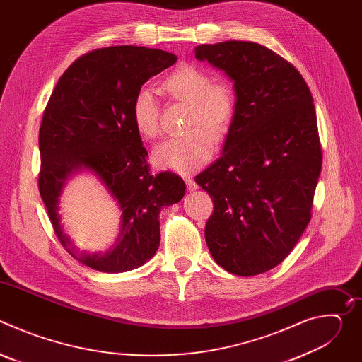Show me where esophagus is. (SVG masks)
Returning <instances> with one entry per match:
<instances>
[{
    "label": "esophagus",
    "instance_id": "esophagus-1",
    "mask_svg": "<svg viewBox=\"0 0 362 362\" xmlns=\"http://www.w3.org/2000/svg\"><path fill=\"white\" fill-rule=\"evenodd\" d=\"M185 182H186V186H187V189H189L190 192H193V190L197 189V185H196V182L193 180V177L186 176V177H185Z\"/></svg>",
    "mask_w": 362,
    "mask_h": 362
}]
</instances>
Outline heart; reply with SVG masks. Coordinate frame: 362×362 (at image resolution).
Wrapping results in <instances>:
<instances>
[{
    "label": "heart",
    "mask_w": 362,
    "mask_h": 362,
    "mask_svg": "<svg viewBox=\"0 0 362 362\" xmlns=\"http://www.w3.org/2000/svg\"><path fill=\"white\" fill-rule=\"evenodd\" d=\"M166 95L189 106L185 136L168 139L153 153L159 168L179 173H192L208 162L214 151V140H223L236 116V94L230 84L214 83L212 76L194 64H182L162 83ZM160 106L151 90L136 91L130 117L137 134L146 140L159 136Z\"/></svg>",
    "instance_id": "heart-1"
}]
</instances>
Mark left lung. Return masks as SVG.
Masks as SVG:
<instances>
[{"label": "left lung", "instance_id": "left-lung-1", "mask_svg": "<svg viewBox=\"0 0 362 362\" xmlns=\"http://www.w3.org/2000/svg\"><path fill=\"white\" fill-rule=\"evenodd\" d=\"M194 57L233 80L238 103L222 156L194 177L214 200L206 243L225 271L264 274L291 253L313 216L322 166L313 94L261 44H202Z\"/></svg>", "mask_w": 362, "mask_h": 362}]
</instances>
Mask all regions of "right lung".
I'll list each match as a JSON object with an SVG mask.
<instances>
[{
    "label": "right lung",
    "mask_w": 362,
    "mask_h": 362,
    "mask_svg": "<svg viewBox=\"0 0 362 362\" xmlns=\"http://www.w3.org/2000/svg\"><path fill=\"white\" fill-rule=\"evenodd\" d=\"M176 60L158 48H95L63 73L47 103L38 136L40 194L64 249L91 269L119 274L147 262L160 243L162 208L185 194V182L176 173L151 175L130 117L136 91ZM81 168L96 173L122 211L117 246L105 255L80 252L59 225L61 189Z\"/></svg>",
    "instance_id": "right-lung-1"
}]
</instances>
